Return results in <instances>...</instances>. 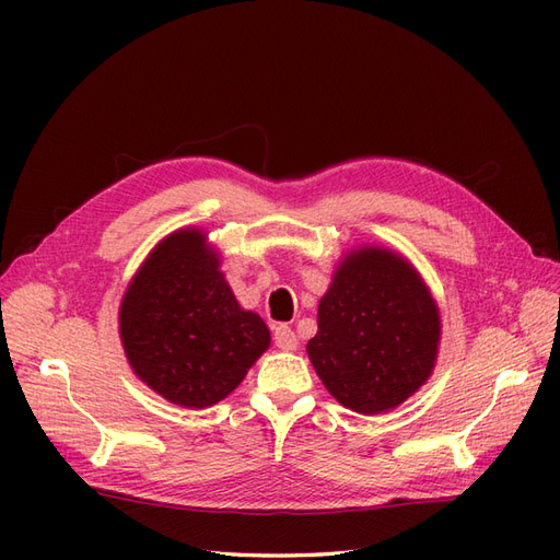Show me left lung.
Instances as JSON below:
<instances>
[{"label": "left lung", "instance_id": "left-lung-1", "mask_svg": "<svg viewBox=\"0 0 560 560\" xmlns=\"http://www.w3.org/2000/svg\"><path fill=\"white\" fill-rule=\"evenodd\" d=\"M200 231L165 238L121 303L128 362L173 404L202 409L231 395L270 346L257 313L238 306Z\"/></svg>", "mask_w": 560, "mask_h": 560}]
</instances>
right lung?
<instances>
[{
    "label": "right lung",
    "mask_w": 560,
    "mask_h": 560,
    "mask_svg": "<svg viewBox=\"0 0 560 560\" xmlns=\"http://www.w3.org/2000/svg\"><path fill=\"white\" fill-rule=\"evenodd\" d=\"M308 358L329 393L360 413L401 404L428 381L439 315L413 268L381 247L338 266L317 311Z\"/></svg>",
    "instance_id": "right-lung-1"
}]
</instances>
